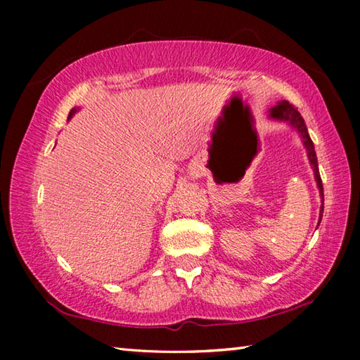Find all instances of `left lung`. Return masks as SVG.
Here are the masks:
<instances>
[{
  "label": "left lung",
  "mask_w": 360,
  "mask_h": 360,
  "mask_svg": "<svg viewBox=\"0 0 360 360\" xmlns=\"http://www.w3.org/2000/svg\"><path fill=\"white\" fill-rule=\"evenodd\" d=\"M268 117L273 120H279V122H285V124H289L292 129L297 130V133L302 138V143L304 146V149H307L309 165H311V168H313L316 186H318L319 195L322 198V205H321V211H319V222H318V225H319L321 219H322V211H324V188H322V181H321V174H319V168H318V157H316V152H314V144L311 141V138H309V135H308V129H307V125H304V120L300 115V112H298L297 109L285 100H281L276 106H273L270 109V112H268Z\"/></svg>",
  "instance_id": "obj_1"
}]
</instances>
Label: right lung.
Instances as JSON below:
<instances>
[{
  "label": "right lung",
  "mask_w": 360,
  "mask_h": 360,
  "mask_svg": "<svg viewBox=\"0 0 360 360\" xmlns=\"http://www.w3.org/2000/svg\"><path fill=\"white\" fill-rule=\"evenodd\" d=\"M76 111H77V108H72V109H71V112H70V117H68V119H71V117H72V115H75V114H76Z\"/></svg>",
  "instance_id": "right-lung-1"
}]
</instances>
